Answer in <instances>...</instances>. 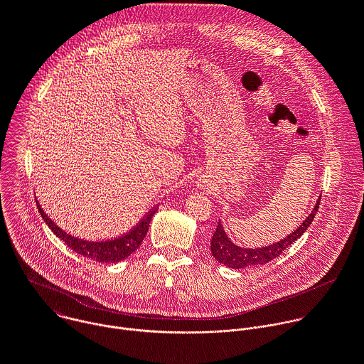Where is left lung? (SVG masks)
<instances>
[{
	"label": "left lung",
	"instance_id": "1",
	"mask_svg": "<svg viewBox=\"0 0 364 364\" xmlns=\"http://www.w3.org/2000/svg\"><path fill=\"white\" fill-rule=\"evenodd\" d=\"M321 198V197H320ZM320 198L317 204L314 205V210L309 213V216L299 225L296 230H294L291 235L287 237L281 239L279 242L265 246V247H255V249H246L235 245L223 230V226L220 222L218 223V228L213 233L212 242H210V249L212 255L218 262L222 265H226L233 269H242V268H250V267H259V265H265L271 261H274L275 257H278L284 250H287L299 236L308 229V226L313 223L316 213L318 212L320 207Z\"/></svg>",
	"mask_w": 364,
	"mask_h": 364
}]
</instances>
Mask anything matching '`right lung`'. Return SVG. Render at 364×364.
Segmentation results:
<instances>
[{
    "label": "right lung",
    "instance_id": "obj_1",
    "mask_svg": "<svg viewBox=\"0 0 364 364\" xmlns=\"http://www.w3.org/2000/svg\"><path fill=\"white\" fill-rule=\"evenodd\" d=\"M37 209L43 218V220L46 222V225L51 229L59 239H62L70 249H73L76 253L93 259V261L102 264H115L122 261V259L128 257L131 253H134L139 245L142 243L148 228H149V222L154 216V213L157 212L155 209H151L149 213H146L145 218H142V220L132 229L129 230L127 235L111 239V240H102V242H89V240H83V239H77L66 232H63L53 220H51L44 210L40 207L38 201H37Z\"/></svg>",
    "mask_w": 364,
    "mask_h": 364
}]
</instances>
